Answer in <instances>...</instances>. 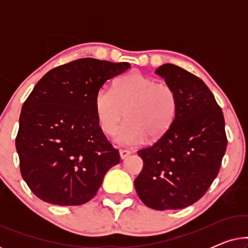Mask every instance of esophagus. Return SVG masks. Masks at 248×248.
<instances>
[{
    "label": "esophagus",
    "instance_id": "obj_1",
    "mask_svg": "<svg viewBox=\"0 0 248 248\" xmlns=\"http://www.w3.org/2000/svg\"><path fill=\"white\" fill-rule=\"evenodd\" d=\"M130 155H131V151H128V150H120V155H121L122 159L127 158Z\"/></svg>",
    "mask_w": 248,
    "mask_h": 248
}]
</instances>
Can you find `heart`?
I'll list each match as a JSON object with an SVG mask.
<instances>
[{"label":"heart","mask_w":248,"mask_h":248,"mask_svg":"<svg viewBox=\"0 0 248 248\" xmlns=\"http://www.w3.org/2000/svg\"><path fill=\"white\" fill-rule=\"evenodd\" d=\"M97 121L106 134L116 131L126 116L127 122L114 135L123 145H138L147 140H159L174 123L178 109L176 91L165 82L140 72L120 78L113 90L100 88L94 94Z\"/></svg>","instance_id":"1"}]
</instances>
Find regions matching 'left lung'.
Returning a JSON list of instances; mask_svg holds the SVG:
<instances>
[{
    "label": "left lung",
    "instance_id": "8db88e82",
    "mask_svg": "<svg viewBox=\"0 0 248 248\" xmlns=\"http://www.w3.org/2000/svg\"><path fill=\"white\" fill-rule=\"evenodd\" d=\"M155 73L174 88L178 109L167 133L138 151L143 168L134 186L149 208L178 210L201 199L218 175L227 148L225 118L200 78L174 64Z\"/></svg>",
    "mask_w": 248,
    "mask_h": 248
}]
</instances>
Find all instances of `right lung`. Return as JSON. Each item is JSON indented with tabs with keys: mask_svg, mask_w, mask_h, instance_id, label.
<instances>
[{
	"mask_svg": "<svg viewBox=\"0 0 248 248\" xmlns=\"http://www.w3.org/2000/svg\"><path fill=\"white\" fill-rule=\"evenodd\" d=\"M131 65L80 59L47 72L22 106L16 148L20 171L33 194L55 205H80L97 194L120 162L103 133L94 94Z\"/></svg>",
	"mask_w": 248,
	"mask_h": 248,
	"instance_id": "obj_1",
	"label": "right lung"
}]
</instances>
